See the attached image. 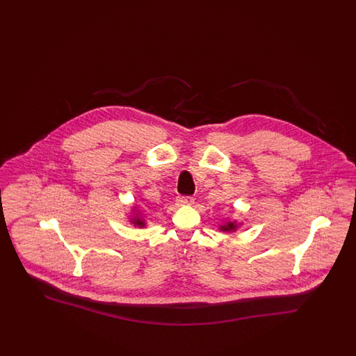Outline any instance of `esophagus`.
Instances as JSON below:
<instances>
[{
	"mask_svg": "<svg viewBox=\"0 0 356 356\" xmlns=\"http://www.w3.org/2000/svg\"><path fill=\"white\" fill-rule=\"evenodd\" d=\"M177 202H179V204H181V205H192V204L195 203V199L191 197V196H180L177 199Z\"/></svg>",
	"mask_w": 356,
	"mask_h": 356,
	"instance_id": "1",
	"label": "esophagus"
}]
</instances>
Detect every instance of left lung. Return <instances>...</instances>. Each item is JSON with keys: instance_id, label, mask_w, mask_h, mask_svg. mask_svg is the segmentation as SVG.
<instances>
[{"instance_id": "obj_1", "label": "left lung", "mask_w": 356, "mask_h": 356, "mask_svg": "<svg viewBox=\"0 0 356 356\" xmlns=\"http://www.w3.org/2000/svg\"><path fill=\"white\" fill-rule=\"evenodd\" d=\"M237 225L236 221H228L227 224H222L220 225V231L222 232H234V231H236Z\"/></svg>"}]
</instances>
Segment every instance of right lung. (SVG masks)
<instances>
[{
	"mask_svg": "<svg viewBox=\"0 0 356 356\" xmlns=\"http://www.w3.org/2000/svg\"><path fill=\"white\" fill-rule=\"evenodd\" d=\"M135 218H134V219H131V222H132V224H135L137 227H140V228H141V227H144V225H145L144 220L138 216V213H135Z\"/></svg>",
	"mask_w": 356,
	"mask_h": 356,
	"instance_id": "add662e5",
	"label": "right lung"
}]
</instances>
